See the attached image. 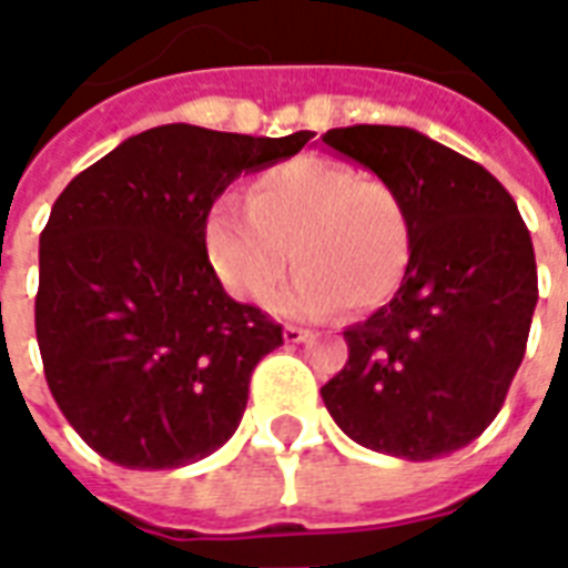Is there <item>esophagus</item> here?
Segmentation results:
<instances>
[{
	"label": "esophagus",
	"mask_w": 568,
	"mask_h": 568,
	"mask_svg": "<svg viewBox=\"0 0 568 568\" xmlns=\"http://www.w3.org/2000/svg\"><path fill=\"white\" fill-rule=\"evenodd\" d=\"M283 337H285V344H301V341H307L310 332L307 328H297V325H285Z\"/></svg>",
	"instance_id": "obj_1"
}]
</instances>
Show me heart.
<instances>
[{"instance_id": "b5f03b06", "label": "heart", "mask_w": 568, "mask_h": 568, "mask_svg": "<svg viewBox=\"0 0 568 568\" xmlns=\"http://www.w3.org/2000/svg\"><path fill=\"white\" fill-rule=\"evenodd\" d=\"M206 252L236 297L264 301L292 264L273 310L320 320L344 304L371 313L398 292L414 255V215L402 187L328 158L273 163L246 185V210L215 203Z\"/></svg>"}]
</instances>
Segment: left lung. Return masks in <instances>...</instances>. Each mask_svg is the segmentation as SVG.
Masks as SVG:
<instances>
[{
  "mask_svg": "<svg viewBox=\"0 0 568 568\" xmlns=\"http://www.w3.org/2000/svg\"><path fill=\"white\" fill-rule=\"evenodd\" d=\"M322 142L402 187L414 215L405 280L346 328L349 358L322 402L368 450H459L496 419L524 362L538 301L532 236L496 175L417 130L353 124Z\"/></svg>",
  "mask_w": 568,
  "mask_h": 568,
  "instance_id": "left-lung-1",
  "label": "left lung"
}]
</instances>
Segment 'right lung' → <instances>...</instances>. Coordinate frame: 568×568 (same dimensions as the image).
Returning a JSON list of instances; mask_svg holds the SVG:
<instances>
[{
  "mask_svg": "<svg viewBox=\"0 0 568 568\" xmlns=\"http://www.w3.org/2000/svg\"><path fill=\"white\" fill-rule=\"evenodd\" d=\"M163 124L91 163L39 236L44 381L81 440L124 468L210 456L243 419L283 325L236 304L206 255V215L240 173L310 142Z\"/></svg>",
  "mask_w": 568,
  "mask_h": 568,
  "instance_id": "1",
  "label": "right lung"
}]
</instances>
